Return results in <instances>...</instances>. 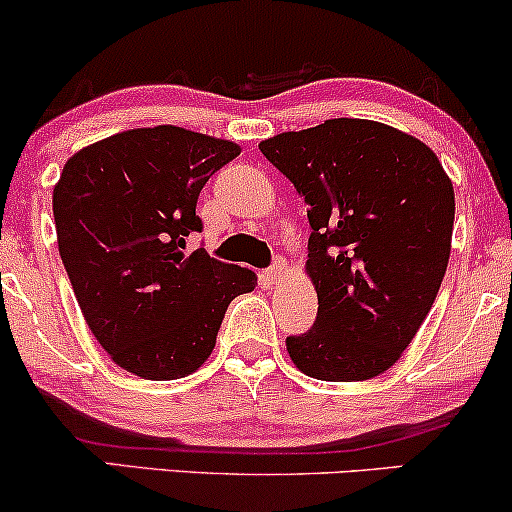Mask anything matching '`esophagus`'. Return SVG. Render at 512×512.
Segmentation results:
<instances>
[{
	"mask_svg": "<svg viewBox=\"0 0 512 512\" xmlns=\"http://www.w3.org/2000/svg\"><path fill=\"white\" fill-rule=\"evenodd\" d=\"M284 272H286L284 262H276L274 267H269L267 272H262V281H264V286H276V284H279V281L284 279Z\"/></svg>",
	"mask_w": 512,
	"mask_h": 512,
	"instance_id": "esophagus-1",
	"label": "esophagus"
}]
</instances>
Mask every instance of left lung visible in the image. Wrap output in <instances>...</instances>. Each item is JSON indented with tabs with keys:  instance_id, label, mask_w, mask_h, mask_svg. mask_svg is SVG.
<instances>
[{
	"instance_id": "left-lung-1",
	"label": "left lung",
	"mask_w": 512,
	"mask_h": 512,
	"mask_svg": "<svg viewBox=\"0 0 512 512\" xmlns=\"http://www.w3.org/2000/svg\"><path fill=\"white\" fill-rule=\"evenodd\" d=\"M260 151L308 204L313 330L286 339L298 370L358 383L399 361L450 260L455 190L424 142L383 122L334 117Z\"/></svg>"
}]
</instances>
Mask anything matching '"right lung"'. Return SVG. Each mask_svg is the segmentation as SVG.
Wrapping results in <instances>:
<instances>
[{
  "label": "right lung",
  "mask_w": 512,
  "mask_h": 512,
  "mask_svg": "<svg viewBox=\"0 0 512 512\" xmlns=\"http://www.w3.org/2000/svg\"><path fill=\"white\" fill-rule=\"evenodd\" d=\"M240 154L175 125L84 146L52 190L57 248L86 325L144 380L190 375L211 356L228 303L257 286L248 267L187 252L207 180Z\"/></svg>",
  "instance_id": "1"
}]
</instances>
